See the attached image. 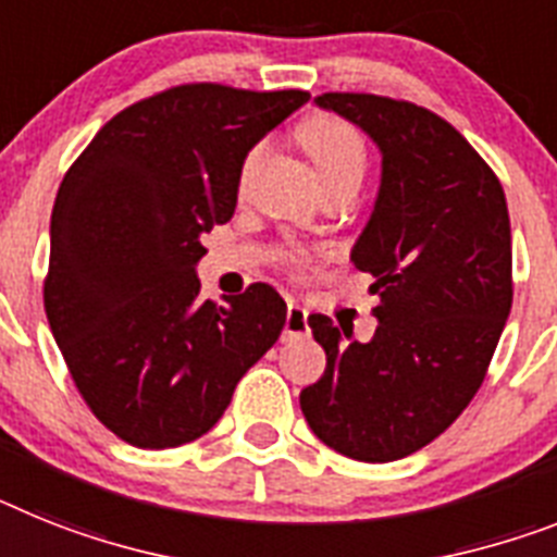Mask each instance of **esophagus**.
<instances>
[{"label":"esophagus","mask_w":557,"mask_h":557,"mask_svg":"<svg viewBox=\"0 0 557 557\" xmlns=\"http://www.w3.org/2000/svg\"><path fill=\"white\" fill-rule=\"evenodd\" d=\"M308 334V314L306 308H300L297 302H288L286 308V329H283V336L294 339V336H306Z\"/></svg>","instance_id":"1"}]
</instances>
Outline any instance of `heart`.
Wrapping results in <instances>:
<instances>
[{
    "label": "heart",
    "instance_id": "obj_1",
    "mask_svg": "<svg viewBox=\"0 0 557 557\" xmlns=\"http://www.w3.org/2000/svg\"><path fill=\"white\" fill-rule=\"evenodd\" d=\"M297 138H300V144L311 156V161L317 163L322 181H334L339 175H362L366 172V141H362L359 129L345 119H336V115H329V112L308 115L297 127ZM257 156H260V149H251L249 156H246L240 181H246Z\"/></svg>",
    "mask_w": 557,
    "mask_h": 557
}]
</instances>
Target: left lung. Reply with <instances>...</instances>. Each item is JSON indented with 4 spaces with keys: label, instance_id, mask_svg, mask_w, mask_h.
Segmentation results:
<instances>
[{
    "label": "left lung",
    "instance_id": "8db88e82",
    "mask_svg": "<svg viewBox=\"0 0 557 557\" xmlns=\"http://www.w3.org/2000/svg\"><path fill=\"white\" fill-rule=\"evenodd\" d=\"M314 101L366 129L382 152L380 195L350 251L373 274L380 325L357 343L331 317H308L329 366L300 408L336 453L396 461L445 433L487 376L512 308L507 198L487 161L436 112L371 92Z\"/></svg>",
    "mask_w": 557,
    "mask_h": 557
}]
</instances>
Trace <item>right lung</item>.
Here are the masks:
<instances>
[{
	"label": "right lung",
	"mask_w": 557,
	"mask_h": 557,
	"mask_svg": "<svg viewBox=\"0 0 557 557\" xmlns=\"http://www.w3.org/2000/svg\"><path fill=\"white\" fill-rule=\"evenodd\" d=\"M177 84L112 115L64 175L50 218L45 311L78 394L141 450L214 428L277 343L286 302L255 283L200 300V237L232 221L243 161L308 101Z\"/></svg>",
	"instance_id": "add662e5"
}]
</instances>
